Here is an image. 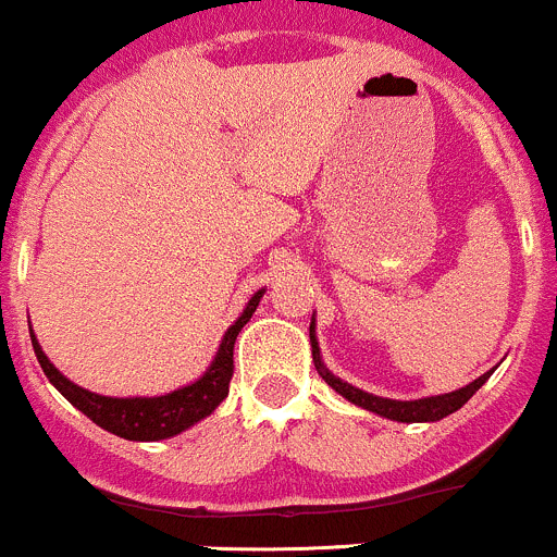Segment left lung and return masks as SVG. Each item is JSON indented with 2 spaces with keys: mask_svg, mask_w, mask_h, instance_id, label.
Here are the masks:
<instances>
[{
  "mask_svg": "<svg viewBox=\"0 0 557 557\" xmlns=\"http://www.w3.org/2000/svg\"><path fill=\"white\" fill-rule=\"evenodd\" d=\"M308 333H311V355H313V366H317L319 376H322L324 382L335 389V393L344 395L349 404L360 406V409H366V411H373V414L384 417V420H393V422H438V420H444V417L455 414L460 406H466L468 398H471V395L476 393V389L482 387V384L487 382L495 371L493 368V371L482 373V376L473 379V382L466 384V387L453 389V393H444V395H431V398H420V400L382 398V395L366 393V389L344 382V379H338L327 366H324L322 355H319L317 322H313V317H311V327H308Z\"/></svg>",
  "mask_w": 557,
  "mask_h": 557,
  "instance_id": "8db88e82",
  "label": "left lung"
}]
</instances>
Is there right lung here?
Here are the masks:
<instances>
[{"instance_id": "obj_1", "label": "right lung", "mask_w": 557, "mask_h": 557, "mask_svg": "<svg viewBox=\"0 0 557 557\" xmlns=\"http://www.w3.org/2000/svg\"><path fill=\"white\" fill-rule=\"evenodd\" d=\"M265 289H257L249 297L240 317L224 333L222 344H219L216 355H213L211 366L206 368L197 382L184 384V387L173 389L164 395H132V398H113V395H99L91 389L81 387V384L70 382L42 351L40 341H37L35 330H32V346H35L37 362H40L42 373L48 382L70 400L78 411H84L91 422H97L102 431L113 433V436L126 438V442H162V438L178 436V433L189 431L208 414H213L219 404L227 398L230 379H233V346L238 338L240 327L251 319V313L260 306Z\"/></svg>"}]
</instances>
